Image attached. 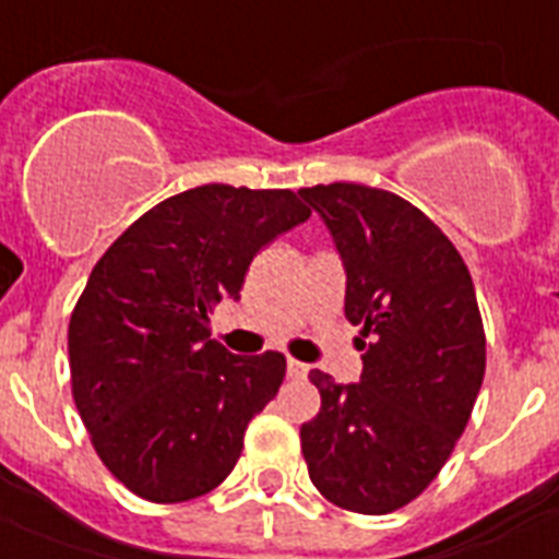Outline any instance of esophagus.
<instances>
[{"label": "esophagus", "instance_id": "34e87169", "mask_svg": "<svg viewBox=\"0 0 559 559\" xmlns=\"http://www.w3.org/2000/svg\"><path fill=\"white\" fill-rule=\"evenodd\" d=\"M306 373H308L306 362H299V359H294V357L288 359V377H294V380H302Z\"/></svg>", "mask_w": 559, "mask_h": 559}]
</instances>
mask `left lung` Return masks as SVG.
<instances>
[{
	"mask_svg": "<svg viewBox=\"0 0 559 559\" xmlns=\"http://www.w3.org/2000/svg\"><path fill=\"white\" fill-rule=\"evenodd\" d=\"M343 257L345 317L359 325L362 377L320 368V414L302 423L308 477L357 514H391L440 474L472 419L486 331L463 257L419 207L357 182L299 188Z\"/></svg>",
	"mask_w": 559,
	"mask_h": 559,
	"instance_id": "left-lung-1",
	"label": "left lung"
}]
</instances>
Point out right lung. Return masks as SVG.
<instances>
[{
    "label": "right lung",
    "mask_w": 559,
    "mask_h": 559,
    "mask_svg": "<svg viewBox=\"0 0 559 559\" xmlns=\"http://www.w3.org/2000/svg\"><path fill=\"white\" fill-rule=\"evenodd\" d=\"M288 188H191L154 205L96 262L68 325L71 391L91 445L128 491L186 502L214 491L285 357H239L207 317L239 297L262 246L306 223Z\"/></svg>",
    "instance_id": "1"
}]
</instances>
